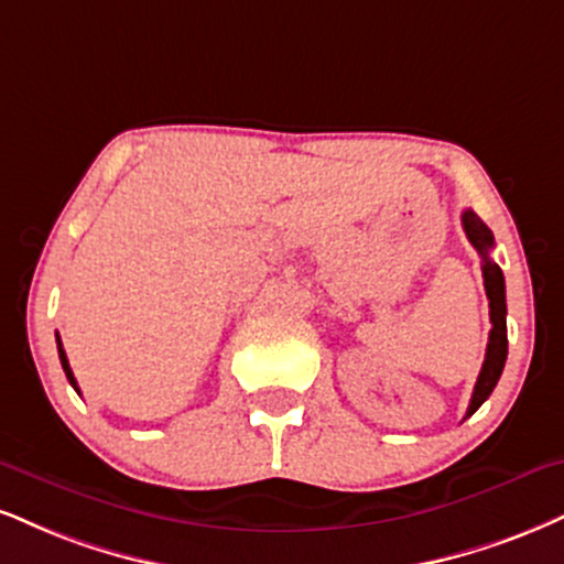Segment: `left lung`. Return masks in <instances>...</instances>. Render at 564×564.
Here are the masks:
<instances>
[{"instance_id": "left-lung-1", "label": "left lung", "mask_w": 564, "mask_h": 564, "mask_svg": "<svg viewBox=\"0 0 564 564\" xmlns=\"http://www.w3.org/2000/svg\"><path fill=\"white\" fill-rule=\"evenodd\" d=\"M463 228L470 239L473 247L478 249L480 260H484V286L488 296V310H491V334H488V347H486V359L484 368H480V376L476 381V389H473L470 406H467V415L478 410L480 404L491 397L494 386L499 383L501 370H505L507 362V300H505V275H501V268L491 260L494 249V234L480 217L473 213V209H465L463 213Z\"/></svg>"}]
</instances>
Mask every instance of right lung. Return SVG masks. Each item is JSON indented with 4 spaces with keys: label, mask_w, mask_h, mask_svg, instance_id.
Here are the masks:
<instances>
[{
    "label": "right lung",
    "mask_w": 564,
    "mask_h": 564,
    "mask_svg": "<svg viewBox=\"0 0 564 564\" xmlns=\"http://www.w3.org/2000/svg\"><path fill=\"white\" fill-rule=\"evenodd\" d=\"M57 351H59V362H63V370H65L67 381H70V386H73V389H76V391H78L76 376H73V370H70V362H67V355H65V349H63V341H59V336H57Z\"/></svg>",
    "instance_id": "right-lung-1"
}]
</instances>
